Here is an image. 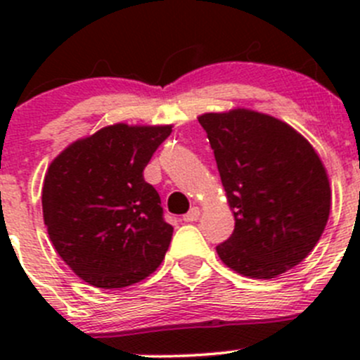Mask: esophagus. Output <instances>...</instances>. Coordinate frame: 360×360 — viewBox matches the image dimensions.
<instances>
[{"label":"esophagus","mask_w":360,"mask_h":360,"mask_svg":"<svg viewBox=\"0 0 360 360\" xmlns=\"http://www.w3.org/2000/svg\"><path fill=\"white\" fill-rule=\"evenodd\" d=\"M198 217H200V209H198V207H193V209H190V212L184 214L183 221H186V223H193V221H197Z\"/></svg>","instance_id":"34e87169"}]
</instances>
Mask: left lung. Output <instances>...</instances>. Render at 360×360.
Segmentation results:
<instances>
[{"instance_id": "left-lung-1", "label": "left lung", "mask_w": 360, "mask_h": 360, "mask_svg": "<svg viewBox=\"0 0 360 360\" xmlns=\"http://www.w3.org/2000/svg\"><path fill=\"white\" fill-rule=\"evenodd\" d=\"M198 122L235 216L217 256L249 278L285 274L311 252L328 224L324 163L297 130L264 112L237 108L205 112Z\"/></svg>"}]
</instances>
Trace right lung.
I'll return each mask as SVG.
<instances>
[{
	"label": "right lung",
	"instance_id": "1",
	"mask_svg": "<svg viewBox=\"0 0 360 360\" xmlns=\"http://www.w3.org/2000/svg\"><path fill=\"white\" fill-rule=\"evenodd\" d=\"M172 125L115 123L69 144L45 174L43 219L57 254L94 288L153 274L174 228L143 170Z\"/></svg>",
	"mask_w": 360,
	"mask_h": 360
}]
</instances>
